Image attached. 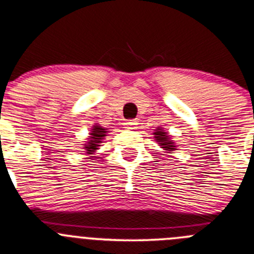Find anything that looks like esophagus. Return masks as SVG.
<instances>
[{"label": "esophagus", "instance_id": "obj_1", "mask_svg": "<svg viewBox=\"0 0 254 254\" xmlns=\"http://www.w3.org/2000/svg\"><path fill=\"white\" fill-rule=\"evenodd\" d=\"M138 125V122H137V120H128V121H126L125 122V127L127 129H133L136 128V126Z\"/></svg>", "mask_w": 254, "mask_h": 254}]
</instances>
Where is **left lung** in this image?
<instances>
[{"label":"left lung","instance_id":"1","mask_svg":"<svg viewBox=\"0 0 254 254\" xmlns=\"http://www.w3.org/2000/svg\"><path fill=\"white\" fill-rule=\"evenodd\" d=\"M154 139L158 142V144L161 146V148H163L165 151H167L168 153H172L173 151L176 149V144L175 142L171 139L170 134L165 131V129L162 128V127H157V129L154 131Z\"/></svg>","mask_w":254,"mask_h":254}]
</instances>
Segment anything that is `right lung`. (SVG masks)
Masks as SVG:
<instances>
[{
    "mask_svg": "<svg viewBox=\"0 0 254 254\" xmlns=\"http://www.w3.org/2000/svg\"><path fill=\"white\" fill-rule=\"evenodd\" d=\"M107 128H103L100 125H95L91 131L88 141L84 144V151L87 154H93L98 149V147L102 143V139L107 136ZM92 157V156H91Z\"/></svg>",
    "mask_w": 254,
    "mask_h": 254,
    "instance_id": "add662e5",
    "label": "right lung"
}]
</instances>
